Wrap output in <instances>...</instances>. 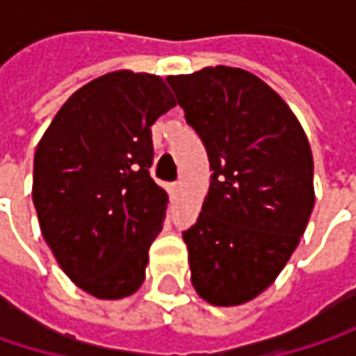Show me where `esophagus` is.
Wrapping results in <instances>:
<instances>
[{
  "mask_svg": "<svg viewBox=\"0 0 356 356\" xmlns=\"http://www.w3.org/2000/svg\"><path fill=\"white\" fill-rule=\"evenodd\" d=\"M179 189H181V185H179V183H171V185H169V193H171V197H177Z\"/></svg>",
  "mask_w": 356,
  "mask_h": 356,
  "instance_id": "obj_1",
  "label": "esophagus"
}]
</instances>
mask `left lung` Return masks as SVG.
Segmentation results:
<instances>
[{
	"mask_svg": "<svg viewBox=\"0 0 356 356\" xmlns=\"http://www.w3.org/2000/svg\"><path fill=\"white\" fill-rule=\"evenodd\" d=\"M167 82L212 171L197 222L183 233L191 284L210 305H243L276 280L309 222V140L280 95L241 67H204Z\"/></svg>",
	"mask_w": 356,
	"mask_h": 356,
	"instance_id": "left-lung-1",
	"label": "left lung"
}]
</instances>
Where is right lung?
I'll list each match as a JSON object with an SVG mask.
<instances>
[{
    "instance_id": "add662e5",
    "label": "right lung",
    "mask_w": 356,
    "mask_h": 356,
    "mask_svg": "<svg viewBox=\"0 0 356 356\" xmlns=\"http://www.w3.org/2000/svg\"><path fill=\"white\" fill-rule=\"evenodd\" d=\"M177 105L165 80L119 70L57 111L35 152L40 233L70 280L105 301L134 295L169 195L150 177L152 123Z\"/></svg>"
}]
</instances>
